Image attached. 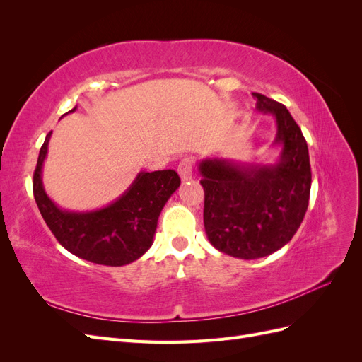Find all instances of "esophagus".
<instances>
[{"label":"esophagus","instance_id":"1","mask_svg":"<svg viewBox=\"0 0 362 362\" xmlns=\"http://www.w3.org/2000/svg\"><path fill=\"white\" fill-rule=\"evenodd\" d=\"M178 173H180V177H181L182 181L192 180V173H193V158L192 157H185L180 161Z\"/></svg>","mask_w":362,"mask_h":362}]
</instances>
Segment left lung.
Masks as SVG:
<instances>
[{"instance_id": "8db88e82", "label": "left lung", "mask_w": 362, "mask_h": 362, "mask_svg": "<svg viewBox=\"0 0 362 362\" xmlns=\"http://www.w3.org/2000/svg\"><path fill=\"white\" fill-rule=\"evenodd\" d=\"M257 110L276 120L273 164L205 158L198 169L205 192L204 225L210 243L240 259L267 257L286 246L308 208L311 166L308 145L286 105L252 93Z\"/></svg>"}]
</instances>
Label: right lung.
I'll return each mask as SVG.
<instances>
[{"label":"right lung","mask_w":362,"mask_h":362,"mask_svg":"<svg viewBox=\"0 0 362 362\" xmlns=\"http://www.w3.org/2000/svg\"><path fill=\"white\" fill-rule=\"evenodd\" d=\"M75 110L76 107L69 113ZM51 133L39 152L33 193L54 237L71 254L95 264L119 267L139 259L154 242L164 204L180 187L178 173L173 169L139 172L122 196L100 210H62L49 199L42 182Z\"/></svg>","instance_id":"1"}]
</instances>
